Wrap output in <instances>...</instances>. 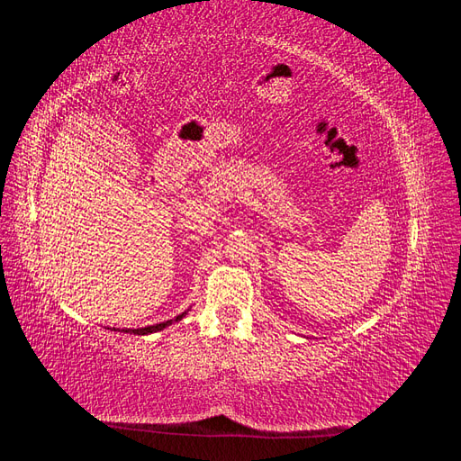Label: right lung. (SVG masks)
I'll list each match as a JSON object with an SVG mask.
<instances>
[{
	"label": "right lung",
	"mask_w": 461,
	"mask_h": 461,
	"mask_svg": "<svg viewBox=\"0 0 461 461\" xmlns=\"http://www.w3.org/2000/svg\"><path fill=\"white\" fill-rule=\"evenodd\" d=\"M192 308H188L186 312H183L180 315H176L175 319H169V321H165V323H159V325H149V327H142V329H122L121 332H131V334H140V337H144V334H151V332H159V330H163V329H167V327H171L173 323H178L180 319H185L186 315H188V312H190ZM115 330V329H113Z\"/></svg>",
	"instance_id": "add662e5"
}]
</instances>
